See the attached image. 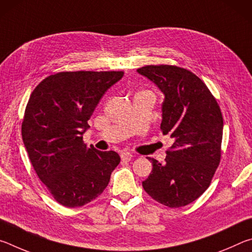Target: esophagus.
<instances>
[{"label": "esophagus", "mask_w": 252, "mask_h": 252, "mask_svg": "<svg viewBox=\"0 0 252 252\" xmlns=\"http://www.w3.org/2000/svg\"><path fill=\"white\" fill-rule=\"evenodd\" d=\"M132 158H133V156L131 155L130 152H122L121 153V159L122 161H130Z\"/></svg>", "instance_id": "1"}]
</instances>
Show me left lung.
<instances>
[{
	"label": "left lung",
	"mask_w": 252,
	"mask_h": 252,
	"mask_svg": "<svg viewBox=\"0 0 252 252\" xmlns=\"http://www.w3.org/2000/svg\"><path fill=\"white\" fill-rule=\"evenodd\" d=\"M163 93L160 129L173 139L164 163L153 158L143 189L170 208L187 206L210 186L220 163L223 119L207 85L192 72L174 65L136 70Z\"/></svg>",
	"instance_id": "obj_1"
}]
</instances>
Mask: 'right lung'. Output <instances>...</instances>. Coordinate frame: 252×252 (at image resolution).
<instances>
[{
	"instance_id": "1",
	"label": "right lung",
	"mask_w": 252,
	"mask_h": 252,
	"mask_svg": "<svg viewBox=\"0 0 252 252\" xmlns=\"http://www.w3.org/2000/svg\"><path fill=\"white\" fill-rule=\"evenodd\" d=\"M121 71L60 72L34 89L22 122V139L40 180L62 206L82 207L99 197L120 163L114 151L83 142L88 121Z\"/></svg>"
}]
</instances>
